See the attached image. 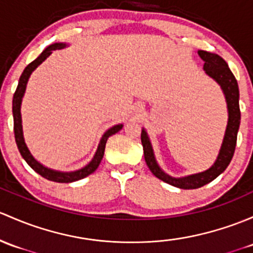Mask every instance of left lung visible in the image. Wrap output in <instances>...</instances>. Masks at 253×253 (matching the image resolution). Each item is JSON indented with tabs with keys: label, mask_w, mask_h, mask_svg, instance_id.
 <instances>
[{
	"label": "left lung",
	"mask_w": 253,
	"mask_h": 253,
	"mask_svg": "<svg viewBox=\"0 0 253 253\" xmlns=\"http://www.w3.org/2000/svg\"><path fill=\"white\" fill-rule=\"evenodd\" d=\"M198 54L204 60V70L211 79H213L222 88L224 93L225 102L228 109V124L225 128L224 138H223L222 145H220L219 153L214 161V164L209 169L199 173H194L185 177L175 178L167 174L164 169L159 166L156 161L155 154H154L153 145H151L150 138L145 131L142 128V139L143 150H144V159L147 162L149 169L155 177L164 180L165 183L180 188V189H196V188L204 187L207 183L212 182L213 179L224 172L228 165L232 161L234 151H235L236 137H238L239 126H240V106H239V86L235 76L230 71L227 62L216 53H210L206 50H198Z\"/></svg>",
	"instance_id": "left-lung-1"
}]
</instances>
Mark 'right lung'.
Returning a JSON list of instances; mask_svg holds the SVG:
<instances>
[{"label":"right lung","mask_w":253,"mask_h":253,"mask_svg":"<svg viewBox=\"0 0 253 253\" xmlns=\"http://www.w3.org/2000/svg\"><path fill=\"white\" fill-rule=\"evenodd\" d=\"M68 46L66 43H63V42H58V43H53L50 46L47 47L39 57L36 58L34 62H31L24 69L23 74H21L19 82H18V87L15 89L14 95H13V121H14V137H15V143H17V147L19 149L20 155L23 156L24 160L26 161V164L34 169V171L37 172L39 174H41L42 177L46 178V179L52 180V182H57V183H71V182H76V180L82 179V178L87 177L95 169H98L99 166L100 161H102L103 155H104V150H105V144L106 140L110 135L118 133L120 129L124 127V125L119 124L113 126L111 128H109L108 131L105 132L104 134L102 135L100 138V142L98 144L97 151H95L94 156L88 164L86 165L82 169H76V171H71V172H62V171H55V169H48V167L43 166L41 162H39L33 156V154L30 153L29 150L28 145H26L25 139H24V134H23V125H21V102H23V97L25 94V89H26V84H28L29 78L33 74V71L35 70L37 66L40 64H42V62L47 59L50 54H52L53 50L55 49H63Z\"/></svg>","instance_id":"add662e5"}]
</instances>
